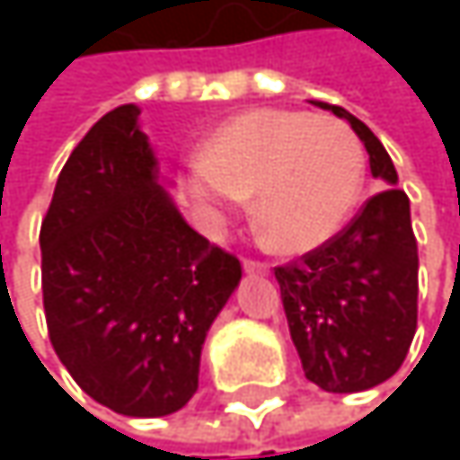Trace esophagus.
<instances>
[{"label":"esophagus","mask_w":460,"mask_h":460,"mask_svg":"<svg viewBox=\"0 0 460 460\" xmlns=\"http://www.w3.org/2000/svg\"><path fill=\"white\" fill-rule=\"evenodd\" d=\"M242 269H244L247 274H266V271H269V263H266V261H255V258H244V261H242Z\"/></svg>","instance_id":"esophagus-1"}]
</instances>
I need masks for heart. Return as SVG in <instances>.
<instances>
[{"instance_id":"1","label":"heart","mask_w":460,"mask_h":460,"mask_svg":"<svg viewBox=\"0 0 460 460\" xmlns=\"http://www.w3.org/2000/svg\"><path fill=\"white\" fill-rule=\"evenodd\" d=\"M365 178L357 136L338 119L288 109H250L205 140L186 189L213 221L255 194V216L277 247L304 252L351 213Z\"/></svg>"}]
</instances>
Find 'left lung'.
Returning <instances> with one entry per match:
<instances>
[{"label": "left lung", "mask_w": 460, "mask_h": 460, "mask_svg": "<svg viewBox=\"0 0 460 460\" xmlns=\"http://www.w3.org/2000/svg\"><path fill=\"white\" fill-rule=\"evenodd\" d=\"M314 103L351 125L370 172L389 186L320 247L274 269L306 378L349 394L384 384L408 357L418 324V242L384 143L346 109Z\"/></svg>", "instance_id": "1"}]
</instances>
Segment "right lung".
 <instances>
[{
    "mask_svg": "<svg viewBox=\"0 0 460 460\" xmlns=\"http://www.w3.org/2000/svg\"><path fill=\"white\" fill-rule=\"evenodd\" d=\"M138 106L98 119L63 164L40 231L49 343L114 413L181 411L239 285V258L191 229L156 183Z\"/></svg>",
    "mask_w": 460,
    "mask_h": 460,
    "instance_id": "1",
    "label": "right lung"
}]
</instances>
